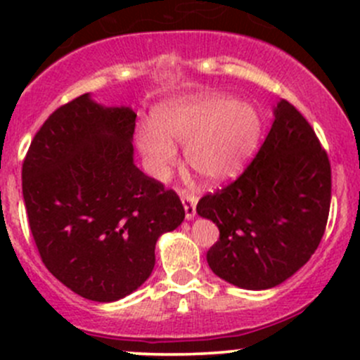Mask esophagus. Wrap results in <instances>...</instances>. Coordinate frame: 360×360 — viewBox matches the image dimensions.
<instances>
[{
  "label": "esophagus",
  "mask_w": 360,
  "mask_h": 360,
  "mask_svg": "<svg viewBox=\"0 0 360 360\" xmlns=\"http://www.w3.org/2000/svg\"><path fill=\"white\" fill-rule=\"evenodd\" d=\"M181 202H183L186 219H193L195 214H197V197L190 193H184L183 197H181Z\"/></svg>",
  "instance_id": "esophagus-1"
}]
</instances>
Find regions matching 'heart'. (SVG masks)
Segmentation results:
<instances>
[{"mask_svg":"<svg viewBox=\"0 0 360 360\" xmlns=\"http://www.w3.org/2000/svg\"><path fill=\"white\" fill-rule=\"evenodd\" d=\"M157 127H143L137 144L155 177L176 162L172 143L186 144L188 165L214 184L233 179L248 167L261 137V116L250 104L223 94H203L165 104Z\"/></svg>","mask_w":360,"mask_h":360,"instance_id":"obj_1","label":"heart"}]
</instances>
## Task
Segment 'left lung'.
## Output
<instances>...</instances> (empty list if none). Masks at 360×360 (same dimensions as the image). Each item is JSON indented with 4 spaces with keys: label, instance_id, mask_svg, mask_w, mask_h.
<instances>
[{
    "label": "left lung",
    "instance_id": "8db88e82",
    "mask_svg": "<svg viewBox=\"0 0 360 360\" xmlns=\"http://www.w3.org/2000/svg\"><path fill=\"white\" fill-rule=\"evenodd\" d=\"M274 116L248 169L197 205L219 228L210 270L249 291L282 284L310 259L331 205V163L311 125L288 101Z\"/></svg>",
    "mask_w": 360,
    "mask_h": 360
}]
</instances>
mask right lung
I'll list each match as a JSON object with an SVG mask.
<instances>
[{"label": "right lung", "mask_w": 360, "mask_h": 360, "mask_svg": "<svg viewBox=\"0 0 360 360\" xmlns=\"http://www.w3.org/2000/svg\"><path fill=\"white\" fill-rule=\"evenodd\" d=\"M136 116L83 94L46 118L22 163L41 261L72 292L99 303L141 288L153 271L160 235L184 219L176 191L134 163Z\"/></svg>", "instance_id": "add662e5"}]
</instances>
